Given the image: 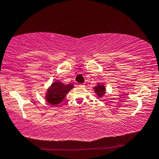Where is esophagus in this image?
<instances>
[{"label":"esophagus","mask_w":159,"mask_h":159,"mask_svg":"<svg viewBox=\"0 0 159 159\" xmlns=\"http://www.w3.org/2000/svg\"><path fill=\"white\" fill-rule=\"evenodd\" d=\"M79 87H81V88H84L85 87V85H83V84H79Z\"/></svg>","instance_id":"34e87169"}]
</instances>
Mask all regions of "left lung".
Listing matches in <instances>:
<instances>
[{
    "instance_id": "1",
    "label": "left lung",
    "mask_w": 159,
    "mask_h": 159,
    "mask_svg": "<svg viewBox=\"0 0 159 159\" xmlns=\"http://www.w3.org/2000/svg\"><path fill=\"white\" fill-rule=\"evenodd\" d=\"M93 90L96 93V95L100 98H103L107 92L105 85L104 84H100V83H98V84L93 88Z\"/></svg>"
}]
</instances>
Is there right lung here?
Wrapping results in <instances>:
<instances>
[{
    "label": "right lung",
    "instance_id": "right-lung-1",
    "mask_svg": "<svg viewBox=\"0 0 159 159\" xmlns=\"http://www.w3.org/2000/svg\"><path fill=\"white\" fill-rule=\"evenodd\" d=\"M73 88L74 85L72 83L65 85L59 80L54 81L49 86L45 93V100L50 105L56 106L61 102L66 94Z\"/></svg>",
    "mask_w": 159,
    "mask_h": 159
}]
</instances>
